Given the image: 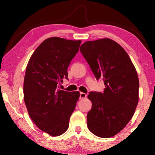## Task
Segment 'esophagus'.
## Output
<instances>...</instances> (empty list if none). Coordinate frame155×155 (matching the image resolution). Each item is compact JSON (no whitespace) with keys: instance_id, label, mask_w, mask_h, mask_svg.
I'll return each mask as SVG.
<instances>
[{"instance_id":"34e87169","label":"esophagus","mask_w":155,"mask_h":155,"mask_svg":"<svg viewBox=\"0 0 155 155\" xmlns=\"http://www.w3.org/2000/svg\"><path fill=\"white\" fill-rule=\"evenodd\" d=\"M87 97V94H85V93H83V92H81L80 93V96H79V98L80 99H82V98H85Z\"/></svg>"}]
</instances>
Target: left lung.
Returning <instances> with one entry per match:
<instances>
[{
  "mask_svg": "<svg viewBox=\"0 0 155 155\" xmlns=\"http://www.w3.org/2000/svg\"><path fill=\"white\" fill-rule=\"evenodd\" d=\"M80 51L96 80L101 78L105 85L103 93L89 94L92 107L87 115V127L98 137H113L129 122L137 107V72L127 52L110 39L86 41Z\"/></svg>",
  "mask_w": 155,
  "mask_h": 155,
  "instance_id": "left-lung-1",
  "label": "left lung"
}]
</instances>
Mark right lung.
I'll return each mask as SVG.
<instances>
[{"label": "right lung", "mask_w": 155, "mask_h": 155, "mask_svg": "<svg viewBox=\"0 0 155 155\" xmlns=\"http://www.w3.org/2000/svg\"><path fill=\"white\" fill-rule=\"evenodd\" d=\"M81 41L52 37L41 43L28 61L24 80V100L28 115L40 130L62 135L79 98L78 91L59 89Z\"/></svg>", "instance_id": "add662e5"}]
</instances>
